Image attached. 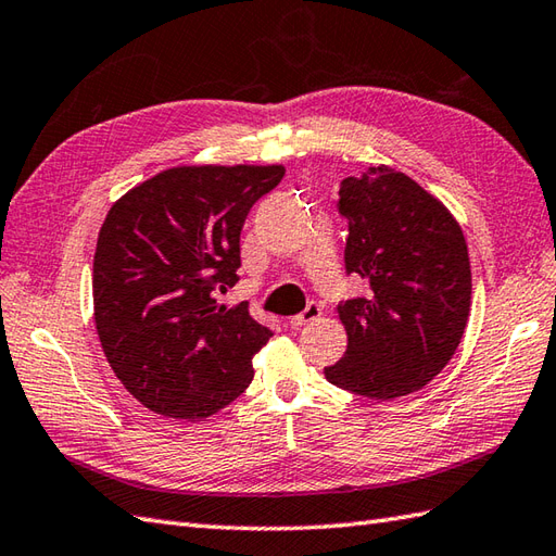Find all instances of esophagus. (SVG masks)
I'll return each mask as SVG.
<instances>
[{
	"label": "esophagus",
	"instance_id": "34e87169",
	"mask_svg": "<svg viewBox=\"0 0 556 556\" xmlns=\"http://www.w3.org/2000/svg\"><path fill=\"white\" fill-rule=\"evenodd\" d=\"M319 315H321V307H319L317 303H307V307L303 309L301 315H293V317H289V325H291L293 329H301V327L309 325V321L319 319Z\"/></svg>",
	"mask_w": 556,
	"mask_h": 556
}]
</instances>
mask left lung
<instances>
[{
    "label": "left lung",
    "instance_id": "1",
    "mask_svg": "<svg viewBox=\"0 0 556 556\" xmlns=\"http://www.w3.org/2000/svg\"><path fill=\"white\" fill-rule=\"evenodd\" d=\"M339 197L345 269L369 291L339 305L348 348L325 377L371 400L409 395L443 371L467 329V241L433 193L389 165L345 177Z\"/></svg>",
    "mask_w": 556,
    "mask_h": 556
}]
</instances>
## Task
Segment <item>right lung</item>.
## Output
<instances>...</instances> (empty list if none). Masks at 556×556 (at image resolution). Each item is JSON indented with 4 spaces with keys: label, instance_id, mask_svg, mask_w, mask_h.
<instances>
[{
    "label": "right lung",
    "instance_id": "obj_1",
    "mask_svg": "<svg viewBox=\"0 0 556 556\" xmlns=\"http://www.w3.org/2000/svg\"><path fill=\"white\" fill-rule=\"evenodd\" d=\"M283 165H177L111 205L94 253V321L111 369L141 405L201 421L253 381L273 337L247 303L219 305L239 281V237Z\"/></svg>",
    "mask_w": 556,
    "mask_h": 556
}]
</instances>
